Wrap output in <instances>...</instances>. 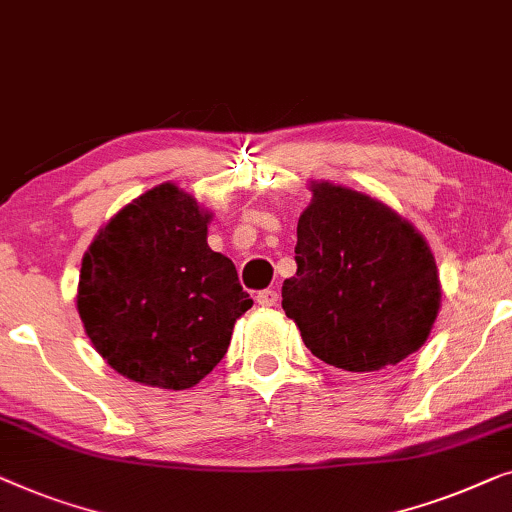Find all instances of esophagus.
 <instances>
[{
    "instance_id": "obj_1",
    "label": "esophagus",
    "mask_w": 512,
    "mask_h": 512,
    "mask_svg": "<svg viewBox=\"0 0 512 512\" xmlns=\"http://www.w3.org/2000/svg\"><path fill=\"white\" fill-rule=\"evenodd\" d=\"M257 304L264 306V308L278 306V292H276V290H262V292H257Z\"/></svg>"
}]
</instances>
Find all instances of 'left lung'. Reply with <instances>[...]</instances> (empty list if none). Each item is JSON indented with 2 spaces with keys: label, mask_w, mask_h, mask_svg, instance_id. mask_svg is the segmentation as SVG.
<instances>
[{
  "label": "left lung",
  "mask_w": 512,
  "mask_h": 512,
  "mask_svg": "<svg viewBox=\"0 0 512 512\" xmlns=\"http://www.w3.org/2000/svg\"><path fill=\"white\" fill-rule=\"evenodd\" d=\"M311 187L283 311L329 366L369 373L399 364L422 348L441 306L434 255L380 201L341 185Z\"/></svg>",
  "instance_id": "left-lung-1"
}]
</instances>
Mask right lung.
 Listing matches in <instances>:
<instances>
[{"mask_svg": "<svg viewBox=\"0 0 512 512\" xmlns=\"http://www.w3.org/2000/svg\"><path fill=\"white\" fill-rule=\"evenodd\" d=\"M208 220L164 183L122 208L85 253L78 315L120 376L187 390L225 357L253 299L232 259L208 248Z\"/></svg>", "mask_w": 512, "mask_h": 512, "instance_id": "right-lung-1", "label": "right lung"}]
</instances>
